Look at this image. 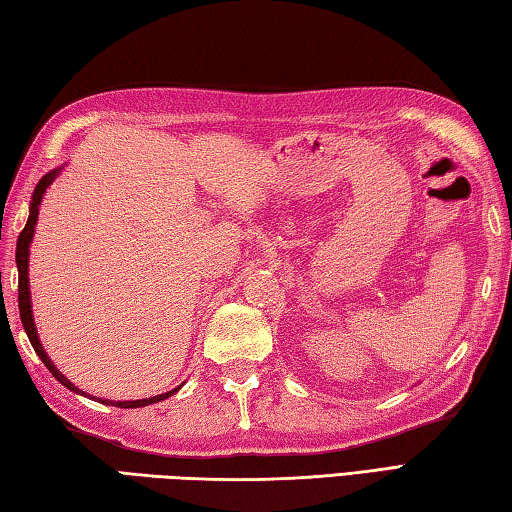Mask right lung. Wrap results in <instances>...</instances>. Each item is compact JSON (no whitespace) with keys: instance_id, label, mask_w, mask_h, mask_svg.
<instances>
[{"instance_id":"1","label":"right lung","mask_w":512,"mask_h":512,"mask_svg":"<svg viewBox=\"0 0 512 512\" xmlns=\"http://www.w3.org/2000/svg\"><path fill=\"white\" fill-rule=\"evenodd\" d=\"M64 166L59 168H53L48 170V173L39 179L35 190H33V197H30V208H28V222L22 230V235H19L17 239V253H15V262H17V273H19V317H22V324H24V330L26 335L30 339V344H33L35 353L39 355V359L46 364V368L53 373V377L57 379L59 384L66 386L68 390H73V393L77 395H86L84 390H79L70 379H66L62 373H59L57 366L50 362V357L46 355V350L42 346V342H39V335H37V328H35V319H33V304H30V282H28V257H30V242H33V235H35V226H37V217H39V204H42L44 199V193L46 188L55 182L57 175L62 173ZM182 386H177L173 390H168V393H162V395H155V397H148V399H133V402H106V399H99L102 404H113L117 408H142V406H148V404H157L162 402V399H168L170 395H175L177 390ZM90 397V395H86ZM90 399H97V397H90Z\"/></svg>"}]
</instances>
